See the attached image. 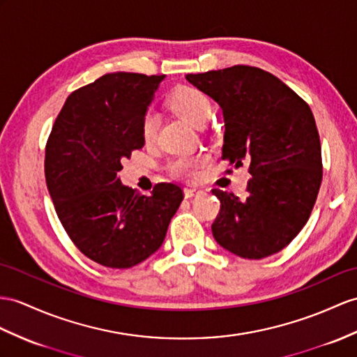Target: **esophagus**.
Returning a JSON list of instances; mask_svg holds the SVG:
<instances>
[{
  "label": "esophagus",
  "mask_w": 357,
  "mask_h": 357,
  "mask_svg": "<svg viewBox=\"0 0 357 357\" xmlns=\"http://www.w3.org/2000/svg\"><path fill=\"white\" fill-rule=\"evenodd\" d=\"M198 194H199V190H197V189H189V188L185 189V197H186V198H194V197H197Z\"/></svg>",
  "instance_id": "esophagus-1"
}]
</instances>
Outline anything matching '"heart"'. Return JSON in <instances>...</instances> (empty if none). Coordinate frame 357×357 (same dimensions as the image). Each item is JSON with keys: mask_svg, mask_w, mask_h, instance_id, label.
I'll return each mask as SVG.
<instances>
[{"mask_svg": "<svg viewBox=\"0 0 357 357\" xmlns=\"http://www.w3.org/2000/svg\"><path fill=\"white\" fill-rule=\"evenodd\" d=\"M171 109L181 119H185L188 124L194 127H203L207 119L212 115V104L206 95L194 88H180L171 97ZM159 119L153 112H149L142 123V137L146 144L154 141L155 132H158ZM203 163L202 158H177L169 165L171 171L176 176L185 178H194L199 165Z\"/></svg>", "mask_w": 357, "mask_h": 357, "instance_id": "heart-1", "label": "heart"}]
</instances>
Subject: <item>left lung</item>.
<instances>
[{"mask_svg": "<svg viewBox=\"0 0 357 357\" xmlns=\"http://www.w3.org/2000/svg\"><path fill=\"white\" fill-rule=\"evenodd\" d=\"M220 104L222 160L251 174L245 198L213 189L215 241L244 259L279 253L307 222L323 180L321 144L307 102L264 69L245 65L188 74Z\"/></svg>", "mask_w": 357, "mask_h": 357, "instance_id": "1", "label": "left lung"}]
</instances>
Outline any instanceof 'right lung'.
Wrapping results in <instances>:
<instances>
[{
	"label": "right lung",
	"mask_w": 357,
	"mask_h": 357,
	"mask_svg": "<svg viewBox=\"0 0 357 357\" xmlns=\"http://www.w3.org/2000/svg\"><path fill=\"white\" fill-rule=\"evenodd\" d=\"M165 75L112 73L66 98L45 149V178L75 247L107 268H132L155 253L183 199L159 183L151 195L121 183L123 159L141 150L142 123Z\"/></svg>",
	"instance_id": "obj_1"
}]
</instances>
